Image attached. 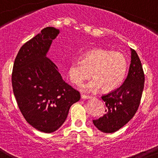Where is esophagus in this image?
Wrapping results in <instances>:
<instances>
[{
    "label": "esophagus",
    "mask_w": 158,
    "mask_h": 158,
    "mask_svg": "<svg viewBox=\"0 0 158 158\" xmlns=\"http://www.w3.org/2000/svg\"><path fill=\"white\" fill-rule=\"evenodd\" d=\"M81 98L82 99H90L91 98V97L87 96V95H85V94H82L81 95Z\"/></svg>",
    "instance_id": "obj_1"
}]
</instances>
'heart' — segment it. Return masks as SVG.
Here are the masks:
<instances>
[{
	"instance_id": "obj_1",
	"label": "heart",
	"mask_w": 158,
	"mask_h": 158,
	"mask_svg": "<svg viewBox=\"0 0 158 158\" xmlns=\"http://www.w3.org/2000/svg\"><path fill=\"white\" fill-rule=\"evenodd\" d=\"M127 69V60L121 52L93 49L81 55L80 62L73 61L69 64L68 76L77 86L91 76L94 79L82 86L85 90L94 91L102 87L103 91H112L123 83Z\"/></svg>"
}]
</instances>
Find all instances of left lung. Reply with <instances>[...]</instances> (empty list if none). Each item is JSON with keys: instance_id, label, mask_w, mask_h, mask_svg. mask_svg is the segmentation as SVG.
Masks as SVG:
<instances>
[{"instance_id": "1", "label": "left lung", "mask_w": 158, "mask_h": 158, "mask_svg": "<svg viewBox=\"0 0 158 158\" xmlns=\"http://www.w3.org/2000/svg\"><path fill=\"white\" fill-rule=\"evenodd\" d=\"M144 73L137 52L131 49L127 76L120 87L102 97L107 107L106 114L93 123L105 133H113L123 127L135 114L144 88Z\"/></svg>"}]
</instances>
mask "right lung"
<instances>
[{
  "instance_id": "add662e5",
  "label": "right lung",
  "mask_w": 158,
  "mask_h": 158,
  "mask_svg": "<svg viewBox=\"0 0 158 158\" xmlns=\"http://www.w3.org/2000/svg\"><path fill=\"white\" fill-rule=\"evenodd\" d=\"M60 30L48 27L19 49L13 65V93L23 116L33 127L45 133L56 131L66 120L79 92L62 79L47 57Z\"/></svg>"
}]
</instances>
